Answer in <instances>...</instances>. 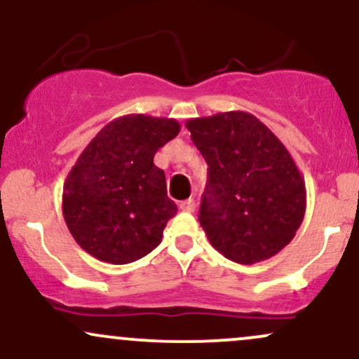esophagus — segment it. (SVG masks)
I'll list each match as a JSON object with an SVG mask.
<instances>
[{
    "label": "esophagus",
    "mask_w": 359,
    "mask_h": 359,
    "mask_svg": "<svg viewBox=\"0 0 359 359\" xmlns=\"http://www.w3.org/2000/svg\"><path fill=\"white\" fill-rule=\"evenodd\" d=\"M179 208L182 209V211H185V212H194V211H196V201H194V199H185V201H182V203L179 204Z\"/></svg>",
    "instance_id": "1"
}]
</instances>
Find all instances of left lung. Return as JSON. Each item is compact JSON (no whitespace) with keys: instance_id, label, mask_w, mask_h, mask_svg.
Returning a JSON list of instances; mask_svg holds the SVG:
<instances>
[{"instance_id":"8db88e82","label":"left lung","mask_w":359,"mask_h":359,"mask_svg":"<svg viewBox=\"0 0 359 359\" xmlns=\"http://www.w3.org/2000/svg\"><path fill=\"white\" fill-rule=\"evenodd\" d=\"M208 162L199 221L231 262L253 265L294 240L306 214V182L271 130L253 114L228 111L185 123Z\"/></svg>"}]
</instances>
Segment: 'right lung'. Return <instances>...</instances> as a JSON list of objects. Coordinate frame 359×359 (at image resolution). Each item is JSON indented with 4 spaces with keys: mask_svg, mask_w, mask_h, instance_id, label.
<instances>
[{
    "mask_svg": "<svg viewBox=\"0 0 359 359\" xmlns=\"http://www.w3.org/2000/svg\"><path fill=\"white\" fill-rule=\"evenodd\" d=\"M179 121L126 114L89 142L64 182L62 212L77 245L94 258L125 265L155 250L177 205L154 163Z\"/></svg>",
    "mask_w": 359,
    "mask_h": 359,
    "instance_id": "add662e5",
    "label": "right lung"
}]
</instances>
